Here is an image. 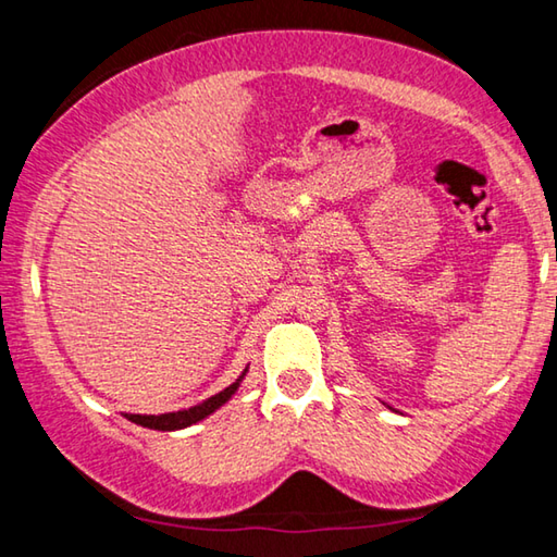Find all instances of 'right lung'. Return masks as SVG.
I'll list each match as a JSON object with an SVG mask.
<instances>
[{"mask_svg": "<svg viewBox=\"0 0 557 557\" xmlns=\"http://www.w3.org/2000/svg\"><path fill=\"white\" fill-rule=\"evenodd\" d=\"M245 371H248V369H245ZM243 375H245V373H243ZM243 375H240V379L235 381V383H231L225 391L211 395V398H206L203 403L194 405V408H188V410L164 412V414H125V418L132 420V422H137V425L149 428V430H162V432L184 430V428H188V425H196V422L203 420V418H209V414L219 410L223 403H228L231 395H233L235 391H238Z\"/></svg>", "mask_w": 557, "mask_h": 557, "instance_id": "right-lung-1", "label": "right lung"}]
</instances>
